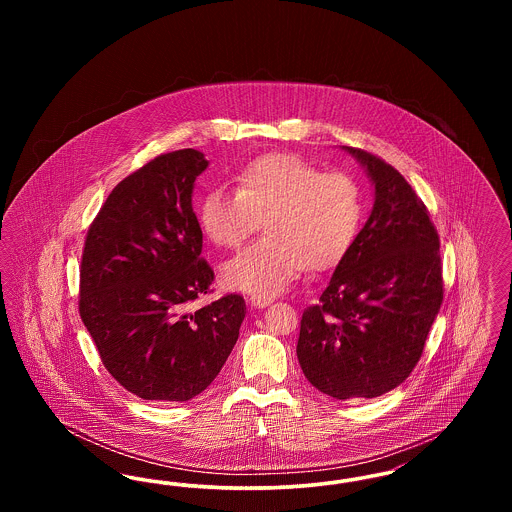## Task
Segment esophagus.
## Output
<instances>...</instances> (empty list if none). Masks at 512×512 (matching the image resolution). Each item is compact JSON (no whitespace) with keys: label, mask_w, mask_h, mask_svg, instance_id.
Here are the masks:
<instances>
[{"label":"esophagus","mask_w":512,"mask_h":512,"mask_svg":"<svg viewBox=\"0 0 512 512\" xmlns=\"http://www.w3.org/2000/svg\"><path fill=\"white\" fill-rule=\"evenodd\" d=\"M249 303H251L253 307H257V309H265V307H268V305L272 303V297H257V295H253V297L249 299Z\"/></svg>","instance_id":"34e87169"}]
</instances>
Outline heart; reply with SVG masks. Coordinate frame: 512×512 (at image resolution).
Segmentation results:
<instances>
[{"instance_id": "1", "label": "heart", "mask_w": 512, "mask_h": 512, "mask_svg": "<svg viewBox=\"0 0 512 512\" xmlns=\"http://www.w3.org/2000/svg\"><path fill=\"white\" fill-rule=\"evenodd\" d=\"M203 234L222 249H236L259 228L257 244L220 267L232 292L272 297L303 272L338 265L355 242L363 195L345 172H322L292 153L249 161L236 174V192L211 188L199 201Z\"/></svg>"}]
</instances>
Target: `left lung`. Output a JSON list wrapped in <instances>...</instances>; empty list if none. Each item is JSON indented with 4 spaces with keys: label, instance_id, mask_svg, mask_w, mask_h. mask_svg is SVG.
Wrapping results in <instances>:
<instances>
[{
    "label": "left lung",
    "instance_id": "obj_1",
    "mask_svg": "<svg viewBox=\"0 0 512 512\" xmlns=\"http://www.w3.org/2000/svg\"><path fill=\"white\" fill-rule=\"evenodd\" d=\"M343 149L374 184V205L317 305L305 309L297 340L305 378L341 401L405 382L443 301L438 230L426 205L380 157Z\"/></svg>",
    "mask_w": 512,
    "mask_h": 512
}]
</instances>
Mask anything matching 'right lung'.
Instances as JSON below:
<instances>
[{
    "mask_svg": "<svg viewBox=\"0 0 512 512\" xmlns=\"http://www.w3.org/2000/svg\"><path fill=\"white\" fill-rule=\"evenodd\" d=\"M197 149L151 159L115 186L92 222L80 265V317L101 363L124 390L157 403L205 390L234 349L245 317L230 293L190 311L211 290L192 207L207 169Z\"/></svg>",
    "mask_w": 512,
    "mask_h": 512,
    "instance_id": "obj_1",
    "label": "right lung"
}]
</instances>
